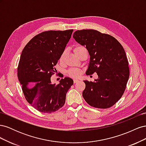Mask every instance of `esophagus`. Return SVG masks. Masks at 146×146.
Masks as SVG:
<instances>
[{"label": "esophagus", "mask_w": 146, "mask_h": 146, "mask_svg": "<svg viewBox=\"0 0 146 146\" xmlns=\"http://www.w3.org/2000/svg\"><path fill=\"white\" fill-rule=\"evenodd\" d=\"M78 82H79V80H77V79H74V83H77Z\"/></svg>", "instance_id": "esophagus-1"}]
</instances>
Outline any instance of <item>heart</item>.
Returning <instances> with one entry per match:
<instances>
[{"instance_id": "1", "label": "heart", "mask_w": 146, "mask_h": 146, "mask_svg": "<svg viewBox=\"0 0 146 146\" xmlns=\"http://www.w3.org/2000/svg\"><path fill=\"white\" fill-rule=\"evenodd\" d=\"M85 49H86V48L82 46H75L74 48V52L75 53V54H76L78 57L79 55H80V54H81V52ZM65 55H66V52L64 51L63 52V54L61 55L60 59V61H61V62H62V61H63ZM68 74L70 77L78 78L81 76L82 71L80 70H79L76 68H72V69H70L68 70Z\"/></svg>"}]
</instances>
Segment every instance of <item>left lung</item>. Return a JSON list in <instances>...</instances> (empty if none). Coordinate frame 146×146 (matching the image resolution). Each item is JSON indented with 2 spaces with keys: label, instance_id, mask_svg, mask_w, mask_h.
<instances>
[{
  "label": "left lung",
  "instance_id": "left-lung-1",
  "mask_svg": "<svg viewBox=\"0 0 146 146\" xmlns=\"http://www.w3.org/2000/svg\"><path fill=\"white\" fill-rule=\"evenodd\" d=\"M73 38L90 54L86 75L96 72L98 76L94 82L84 81V99L95 108L111 107L121 98L129 78V61L122 46L111 35L93 29L77 30Z\"/></svg>",
  "mask_w": 146,
  "mask_h": 146
}]
</instances>
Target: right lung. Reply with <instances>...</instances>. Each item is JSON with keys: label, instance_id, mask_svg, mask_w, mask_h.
Segmentation results:
<instances>
[{"label": "right lung", "instance_id": "obj_1", "mask_svg": "<svg viewBox=\"0 0 146 146\" xmlns=\"http://www.w3.org/2000/svg\"><path fill=\"white\" fill-rule=\"evenodd\" d=\"M73 30L45 31L35 36L22 52L17 77L25 98L38 111L51 113L64 105L72 79L61 78L52 84L58 63Z\"/></svg>", "mask_w": 146, "mask_h": 146}]
</instances>
